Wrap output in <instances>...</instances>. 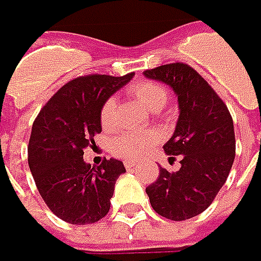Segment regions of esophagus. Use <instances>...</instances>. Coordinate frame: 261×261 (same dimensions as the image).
I'll use <instances>...</instances> for the list:
<instances>
[{
    "instance_id": "1",
    "label": "esophagus",
    "mask_w": 261,
    "mask_h": 261,
    "mask_svg": "<svg viewBox=\"0 0 261 261\" xmlns=\"http://www.w3.org/2000/svg\"><path fill=\"white\" fill-rule=\"evenodd\" d=\"M124 166H125V169H127V170H130V169H133V167L136 166V162H130V160H125V162H124Z\"/></svg>"
}]
</instances>
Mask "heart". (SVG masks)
Returning a JSON list of instances; mask_svg holds the SVG:
<instances>
[{
    "instance_id": "obj_1",
    "label": "heart",
    "mask_w": 261,
    "mask_h": 261,
    "mask_svg": "<svg viewBox=\"0 0 261 261\" xmlns=\"http://www.w3.org/2000/svg\"><path fill=\"white\" fill-rule=\"evenodd\" d=\"M130 94L139 99L150 111H159L166 105L169 99L166 88L153 81H140L130 88ZM101 125L105 130L113 128L117 122V102L114 98L105 99L99 114ZM156 141V136L151 131L140 133H122L117 136L111 143V150L115 156L134 160L140 158L144 151H147Z\"/></svg>"
}]
</instances>
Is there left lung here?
<instances>
[{
  "mask_svg": "<svg viewBox=\"0 0 261 261\" xmlns=\"http://www.w3.org/2000/svg\"><path fill=\"white\" fill-rule=\"evenodd\" d=\"M144 76L166 84L177 96L179 118L163 148L170 159L180 158L177 172L160 167L146 193L159 215L189 220L211 205L228 177L236 158L232 118L211 85L186 63L148 69Z\"/></svg>",
  "mask_w": 261,
  "mask_h": 261,
  "instance_id": "8db88e82",
  "label": "left lung"
}]
</instances>
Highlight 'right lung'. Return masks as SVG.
<instances>
[{"label":"right lung","instance_id":"right-lung-1","mask_svg":"<svg viewBox=\"0 0 261 261\" xmlns=\"http://www.w3.org/2000/svg\"><path fill=\"white\" fill-rule=\"evenodd\" d=\"M133 76L76 77L50 98L33 122L32 175L50 211L69 224H92L110 211L114 186L125 167L117 159L91 167L84 160V150L95 146V134L102 131L99 114L105 99Z\"/></svg>","mask_w":261,"mask_h":261}]
</instances>
